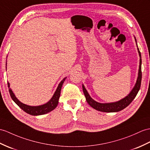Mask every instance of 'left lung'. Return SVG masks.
Masks as SVG:
<instances>
[{
	"label": "left lung",
	"instance_id": "obj_1",
	"mask_svg": "<svg viewBox=\"0 0 150 150\" xmlns=\"http://www.w3.org/2000/svg\"><path fill=\"white\" fill-rule=\"evenodd\" d=\"M135 40L136 41V45H137V40L135 39ZM137 50L139 52V57H140V62H139V68L137 79L136 83H135V86L134 87V88L132 89L131 92L128 94L126 97H125L124 98L120 100V101H118V102H112V103H102L97 102L96 101L94 100L91 96H90L88 92L87 91V90L86 89L84 86L82 84L83 92L86 96L87 102H88L89 103V105L91 107H93V109H95L97 110L101 111V112H119V111L124 109L125 108H126L128 105H129L130 103L135 98V96H136L137 94L138 93L139 89H140L141 79H142V71H141L142 59H141V52L139 51L138 47H137Z\"/></svg>",
	"mask_w": 150,
	"mask_h": 150
}]
</instances>
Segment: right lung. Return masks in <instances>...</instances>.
Listing matches in <instances>:
<instances>
[{"instance_id": "add662e5", "label": "right lung", "mask_w": 150, "mask_h": 150, "mask_svg": "<svg viewBox=\"0 0 150 150\" xmlns=\"http://www.w3.org/2000/svg\"><path fill=\"white\" fill-rule=\"evenodd\" d=\"M66 78L62 79L61 81V82L59 83L56 91H55L53 96L52 97V98L48 101L47 103L43 104V105H38V106H30V105H25V104L20 102V101L17 99V98L15 96V94L13 93L11 89L9 88L10 84L9 82H8L10 96H11V98L14 102H15L17 105L21 108V109H22L23 111H25V112H27V114L33 115V116H39V115L45 114L48 112H50L52 110H53L57 106L59 97H60L62 86Z\"/></svg>"}]
</instances>
